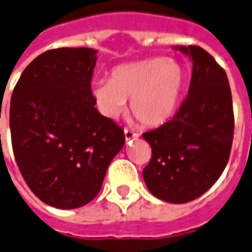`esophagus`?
<instances>
[{
  "label": "esophagus",
  "instance_id": "esophagus-1",
  "mask_svg": "<svg viewBox=\"0 0 252 252\" xmlns=\"http://www.w3.org/2000/svg\"><path fill=\"white\" fill-rule=\"evenodd\" d=\"M138 138H139V135L136 134V132L128 130V128H125V139H126V141L135 140V139H138Z\"/></svg>",
  "mask_w": 252,
  "mask_h": 252
}]
</instances>
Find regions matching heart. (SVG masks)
<instances>
[{
    "instance_id": "obj_1",
    "label": "heart",
    "mask_w": 252,
    "mask_h": 252,
    "mask_svg": "<svg viewBox=\"0 0 252 252\" xmlns=\"http://www.w3.org/2000/svg\"><path fill=\"white\" fill-rule=\"evenodd\" d=\"M186 82L187 73L179 62L152 58L114 68L109 80L93 81L90 90L105 117H118L126 100H131V112L140 124L158 126L174 116Z\"/></svg>"
}]
</instances>
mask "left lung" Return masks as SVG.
Instances as JSON below:
<instances>
[{
  "label": "left lung",
  "instance_id": "8db88e82",
  "mask_svg": "<svg viewBox=\"0 0 252 252\" xmlns=\"http://www.w3.org/2000/svg\"><path fill=\"white\" fill-rule=\"evenodd\" d=\"M192 60L188 96L172 120L143 134L152 158L143 171L149 192L187 203L207 192L229 159L234 116L225 70L198 46H176Z\"/></svg>",
  "mask_w": 252,
  "mask_h": 252
}]
</instances>
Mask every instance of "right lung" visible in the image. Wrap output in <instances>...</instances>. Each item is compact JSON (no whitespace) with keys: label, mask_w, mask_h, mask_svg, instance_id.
Wrapping results in <instances>:
<instances>
[{"label":"right lung","mask_w":252,"mask_h":252,"mask_svg":"<svg viewBox=\"0 0 252 252\" xmlns=\"http://www.w3.org/2000/svg\"><path fill=\"white\" fill-rule=\"evenodd\" d=\"M96 50H49L27 66L12 91L10 131L23 178L56 209H77L100 192L124 130L99 113L91 95Z\"/></svg>","instance_id":"obj_1"}]
</instances>
